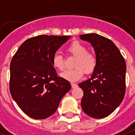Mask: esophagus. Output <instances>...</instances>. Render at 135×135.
<instances>
[{"label":"esophagus","mask_w":135,"mask_h":135,"mask_svg":"<svg viewBox=\"0 0 135 135\" xmlns=\"http://www.w3.org/2000/svg\"><path fill=\"white\" fill-rule=\"evenodd\" d=\"M78 86V85L77 84H75V83H71V87H72V89H75Z\"/></svg>","instance_id":"obj_1"}]
</instances>
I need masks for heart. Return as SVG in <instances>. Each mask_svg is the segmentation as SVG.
Listing matches in <instances>:
<instances>
[{"label": "heart", "mask_w": 135, "mask_h": 135, "mask_svg": "<svg viewBox=\"0 0 135 135\" xmlns=\"http://www.w3.org/2000/svg\"><path fill=\"white\" fill-rule=\"evenodd\" d=\"M68 51L76 57L73 69H68L60 73V76L68 81L74 82L82 78L84 71L86 73H92L96 66L97 60L95 55L87 52V49L83 44L74 41L68 47ZM52 65L58 70H62L64 67V58L60 53H55L52 60ZM84 71H83V70Z\"/></svg>", "instance_id": "heart-1"}]
</instances>
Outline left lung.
Here are the masks:
<instances>
[{
	"instance_id": "1",
	"label": "left lung",
	"mask_w": 135,
	"mask_h": 135,
	"mask_svg": "<svg viewBox=\"0 0 135 135\" xmlns=\"http://www.w3.org/2000/svg\"><path fill=\"white\" fill-rule=\"evenodd\" d=\"M80 38L91 44L97 60L91 78L78 84L84 93L82 109L89 117L103 119L112 113L124 98L126 64L110 39L95 33Z\"/></svg>"
}]
</instances>
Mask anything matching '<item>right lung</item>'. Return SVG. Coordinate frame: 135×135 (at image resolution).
Wrapping results in <instances>:
<instances>
[{"label": "right lung", "instance_id": "obj_1", "mask_svg": "<svg viewBox=\"0 0 135 135\" xmlns=\"http://www.w3.org/2000/svg\"><path fill=\"white\" fill-rule=\"evenodd\" d=\"M70 36L39 35L27 39L10 63L9 90L24 113L35 119H46L56 112L71 89L57 75L52 57Z\"/></svg>", "mask_w": 135, "mask_h": 135}]
</instances>
